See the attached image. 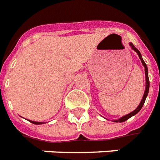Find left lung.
<instances>
[{"label": "left lung", "mask_w": 160, "mask_h": 160, "mask_svg": "<svg viewBox=\"0 0 160 160\" xmlns=\"http://www.w3.org/2000/svg\"><path fill=\"white\" fill-rule=\"evenodd\" d=\"M129 46H130V47H131V49H132V50H133V51H135V52H136L137 54H138L139 59H140V60H141L142 65H144V74H145V90H144V95H143V97H142L141 101H140V103H139V105H138V107H137L136 109H134V111H132L131 113H129V114H126V115H124V116H122L121 118H119V119H114L113 121L116 122V123H118V122H119V123H121V122L126 121L127 119H129V118H131L132 116H134V115H135V114H136L137 113H138V112H139V110H140V109H142V107H143V105H144V102H145V100H146L147 96H148V94H149V75H148V67H147L146 64H145V62H144V60H143V58H142L141 54H140V52H139V50L135 48L134 45H133V44H132L131 42L129 43Z\"/></svg>", "instance_id": "obj_1"}]
</instances>
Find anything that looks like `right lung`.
I'll return each mask as SVG.
<instances>
[{"mask_svg":"<svg viewBox=\"0 0 160 160\" xmlns=\"http://www.w3.org/2000/svg\"><path fill=\"white\" fill-rule=\"evenodd\" d=\"M28 121H30L31 123H32V124H45V122H36V121H32V120H29Z\"/></svg>","mask_w":160,"mask_h":160,"instance_id":"right-lung-1","label":"right lung"}]
</instances>
